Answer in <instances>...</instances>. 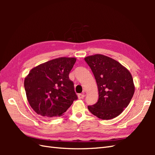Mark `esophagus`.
Listing matches in <instances>:
<instances>
[{"label": "esophagus", "instance_id": "obj_1", "mask_svg": "<svg viewBox=\"0 0 155 155\" xmlns=\"http://www.w3.org/2000/svg\"><path fill=\"white\" fill-rule=\"evenodd\" d=\"M84 97V94H78V98H79V99H82V98H83Z\"/></svg>", "mask_w": 155, "mask_h": 155}]
</instances>
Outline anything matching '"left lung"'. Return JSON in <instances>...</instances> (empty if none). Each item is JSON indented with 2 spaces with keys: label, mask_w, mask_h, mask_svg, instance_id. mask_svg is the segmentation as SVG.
I'll list each match as a JSON object with an SVG mask.
<instances>
[{
  "label": "left lung",
  "mask_w": 155,
  "mask_h": 155,
  "mask_svg": "<svg viewBox=\"0 0 155 155\" xmlns=\"http://www.w3.org/2000/svg\"><path fill=\"white\" fill-rule=\"evenodd\" d=\"M97 81L98 100L88 106L91 113L103 120H109L123 113L134 93L133 77L120 62L103 54L84 58Z\"/></svg>",
  "instance_id": "obj_1"
}]
</instances>
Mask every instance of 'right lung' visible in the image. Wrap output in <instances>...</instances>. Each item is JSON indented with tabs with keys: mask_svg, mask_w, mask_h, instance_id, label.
Segmentation results:
<instances>
[{
	"mask_svg": "<svg viewBox=\"0 0 155 155\" xmlns=\"http://www.w3.org/2000/svg\"><path fill=\"white\" fill-rule=\"evenodd\" d=\"M77 58L60 57L39 64L25 77L24 85L29 104L38 114L60 117L77 99L68 74Z\"/></svg>",
	"mask_w": 155,
	"mask_h": 155,
	"instance_id": "add662e5",
	"label": "right lung"
}]
</instances>
